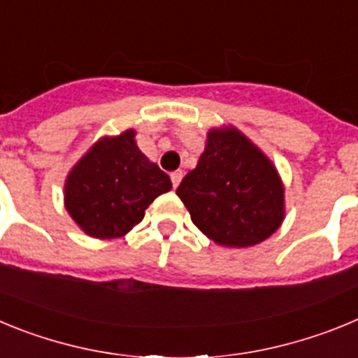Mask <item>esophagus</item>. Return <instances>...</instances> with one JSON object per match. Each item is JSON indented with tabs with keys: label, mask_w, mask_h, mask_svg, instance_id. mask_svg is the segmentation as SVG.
I'll return each mask as SVG.
<instances>
[{
	"label": "esophagus",
	"mask_w": 358,
	"mask_h": 358,
	"mask_svg": "<svg viewBox=\"0 0 358 358\" xmlns=\"http://www.w3.org/2000/svg\"><path fill=\"white\" fill-rule=\"evenodd\" d=\"M170 179H172V186H173V188H177V186H179V182H181V179H182V172H181V170H177V172L170 173Z\"/></svg>",
	"instance_id": "obj_1"
}]
</instances>
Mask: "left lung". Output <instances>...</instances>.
I'll return each instance as SVG.
<instances>
[{"label": "left lung", "mask_w": 358, "mask_h": 358, "mask_svg": "<svg viewBox=\"0 0 358 358\" xmlns=\"http://www.w3.org/2000/svg\"><path fill=\"white\" fill-rule=\"evenodd\" d=\"M192 222L224 248L264 242L285 218L273 161L235 127L211 129L199 163L177 188Z\"/></svg>", "instance_id": "1"}]
</instances>
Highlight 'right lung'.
<instances>
[{"label": "right lung", "mask_w": 358, "mask_h": 358, "mask_svg": "<svg viewBox=\"0 0 358 358\" xmlns=\"http://www.w3.org/2000/svg\"><path fill=\"white\" fill-rule=\"evenodd\" d=\"M132 129L98 140L64 185V206L85 235L120 238L140 224L154 199L172 189L170 177L138 148Z\"/></svg>", "instance_id": "obj_1"}]
</instances>
